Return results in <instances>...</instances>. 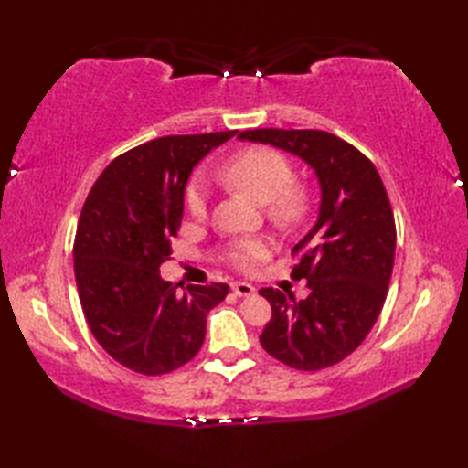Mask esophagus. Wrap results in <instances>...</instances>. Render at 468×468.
I'll list each match as a JSON object with an SVG mask.
<instances>
[{"instance_id":"esophagus-1","label":"esophagus","mask_w":468,"mask_h":468,"mask_svg":"<svg viewBox=\"0 0 468 468\" xmlns=\"http://www.w3.org/2000/svg\"><path fill=\"white\" fill-rule=\"evenodd\" d=\"M231 290L235 295H239V297H250L255 293V287L251 283H245V282L231 283Z\"/></svg>"}]
</instances>
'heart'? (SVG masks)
Listing matches in <instances>:
<instances>
[{
    "label": "heart",
    "mask_w": 468,
    "mask_h": 468,
    "mask_svg": "<svg viewBox=\"0 0 468 468\" xmlns=\"http://www.w3.org/2000/svg\"><path fill=\"white\" fill-rule=\"evenodd\" d=\"M225 181L253 197L260 203H270V217L280 225H295L310 208V193L300 183H293L295 171L290 158L271 146H251L237 153L221 168ZM208 185L203 175H195L186 185L185 205L195 218H205L208 211ZM271 251V243L261 237L241 239L229 245L227 261L239 271H253Z\"/></svg>",
    "instance_id": "1"
}]
</instances>
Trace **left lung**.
<instances>
[{"label":"left lung","mask_w":468,"mask_h":468,"mask_svg":"<svg viewBox=\"0 0 468 468\" xmlns=\"http://www.w3.org/2000/svg\"><path fill=\"white\" fill-rule=\"evenodd\" d=\"M239 138L302 156L320 178V217L292 250V277L307 280L310 295L295 302L273 287L260 290L271 303L260 342L295 370H324L350 356L382 312L396 250L390 198L370 158L340 136L255 128Z\"/></svg>","instance_id":"left-lung-1"}]
</instances>
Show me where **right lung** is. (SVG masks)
<instances>
[{
  "mask_svg": "<svg viewBox=\"0 0 468 468\" xmlns=\"http://www.w3.org/2000/svg\"><path fill=\"white\" fill-rule=\"evenodd\" d=\"M235 133L154 138L116 156L88 193L74 239L78 295L96 342L136 374L191 362L208 310L229 293L227 283L178 292L158 267L171 260L193 168Z\"/></svg>",
  "mask_w": 468,
  "mask_h": 468,
  "instance_id": "right-lung-1",
  "label": "right lung"
}]
</instances>
